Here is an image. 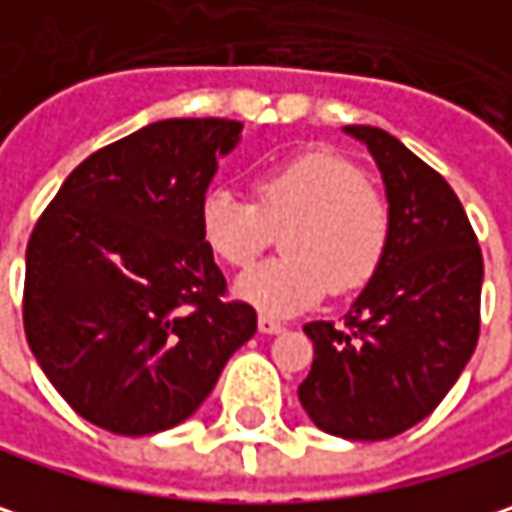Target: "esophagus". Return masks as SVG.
<instances>
[{"mask_svg":"<svg viewBox=\"0 0 512 512\" xmlns=\"http://www.w3.org/2000/svg\"><path fill=\"white\" fill-rule=\"evenodd\" d=\"M282 329H285V323H282V320L268 317V314H259V332H265V335H279Z\"/></svg>","mask_w":512,"mask_h":512,"instance_id":"obj_1","label":"esophagus"}]
</instances>
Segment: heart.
Here are the masks:
<instances>
[{
	"label": "heart",
	"instance_id": "obj_1",
	"mask_svg": "<svg viewBox=\"0 0 512 512\" xmlns=\"http://www.w3.org/2000/svg\"><path fill=\"white\" fill-rule=\"evenodd\" d=\"M253 198L212 186L201 198L203 244L233 268L250 265L282 230V256L238 276L236 294L268 314H297L332 288L355 291L379 274L393 215L364 168L329 148L262 165Z\"/></svg>",
	"mask_w": 512,
	"mask_h": 512
}]
</instances>
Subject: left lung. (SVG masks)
Masks as SVG:
<instances>
[{"instance_id": "obj_1", "label": "left lung", "mask_w": 512, "mask_h": 512, "mask_svg": "<svg viewBox=\"0 0 512 512\" xmlns=\"http://www.w3.org/2000/svg\"><path fill=\"white\" fill-rule=\"evenodd\" d=\"M379 165L393 215L390 250L344 326L306 323L314 344L300 402L317 428L387 440L452 390L481 332L484 259L452 186L396 136L347 125Z\"/></svg>"}]
</instances>
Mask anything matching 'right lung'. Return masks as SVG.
<instances>
[{"mask_svg": "<svg viewBox=\"0 0 512 512\" xmlns=\"http://www.w3.org/2000/svg\"><path fill=\"white\" fill-rule=\"evenodd\" d=\"M230 119H163L90 154L25 250V338L57 393L92 425L142 437L189 420L256 332L227 300L198 209Z\"/></svg>", "mask_w": 512, "mask_h": 512, "instance_id": "obj_1", "label": "right lung"}]
</instances>
